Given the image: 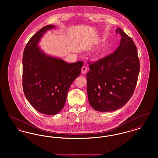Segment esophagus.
Returning a JSON list of instances; mask_svg holds the SVG:
<instances>
[{
	"instance_id": "esophagus-1",
	"label": "esophagus",
	"mask_w": 158,
	"mask_h": 158,
	"mask_svg": "<svg viewBox=\"0 0 158 158\" xmlns=\"http://www.w3.org/2000/svg\"><path fill=\"white\" fill-rule=\"evenodd\" d=\"M87 66H83L82 68V69H81V72H82V74H85L86 72V71H87Z\"/></svg>"
}]
</instances>
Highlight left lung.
<instances>
[{
    "instance_id": "left-lung-1",
    "label": "left lung",
    "mask_w": 158,
    "mask_h": 158,
    "mask_svg": "<svg viewBox=\"0 0 158 158\" xmlns=\"http://www.w3.org/2000/svg\"><path fill=\"white\" fill-rule=\"evenodd\" d=\"M120 45L111 54L89 64L86 74L90 106L100 112L114 111L131 97L140 71L137 50L132 39L118 28Z\"/></svg>"
}]
</instances>
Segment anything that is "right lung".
I'll return each instance as SVG.
<instances>
[{"label": "right lung", "instance_id": "1", "mask_svg": "<svg viewBox=\"0 0 158 158\" xmlns=\"http://www.w3.org/2000/svg\"><path fill=\"white\" fill-rule=\"evenodd\" d=\"M53 25L44 27L31 38L23 59V90L28 102L39 113L54 115L64 107L68 90L81 72L83 63H68L45 53L38 45Z\"/></svg>", "mask_w": 158, "mask_h": 158}]
</instances>
